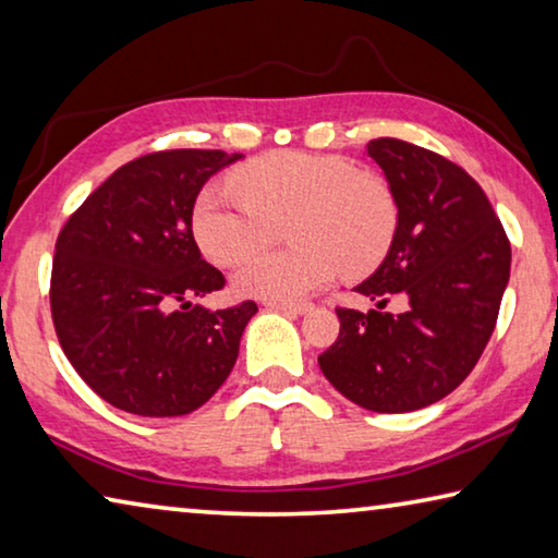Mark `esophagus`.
<instances>
[{
  "instance_id": "esophagus-1",
  "label": "esophagus",
  "mask_w": 558,
  "mask_h": 558,
  "mask_svg": "<svg viewBox=\"0 0 558 558\" xmlns=\"http://www.w3.org/2000/svg\"><path fill=\"white\" fill-rule=\"evenodd\" d=\"M265 307H270V311H280V313H295V315H303L311 311V303H290V300H268Z\"/></svg>"
}]
</instances>
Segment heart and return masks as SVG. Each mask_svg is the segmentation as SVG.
<instances>
[{"label":"heart","instance_id":"b5f03b06","mask_svg":"<svg viewBox=\"0 0 558 558\" xmlns=\"http://www.w3.org/2000/svg\"><path fill=\"white\" fill-rule=\"evenodd\" d=\"M231 185L238 196L206 189L193 206V235L206 258L238 263L286 215L287 234L296 241L247 256L233 276L241 295L295 300L340 268L350 276L375 268L400 218L390 183L342 156L270 151L235 168Z\"/></svg>","mask_w":558,"mask_h":558}]
</instances>
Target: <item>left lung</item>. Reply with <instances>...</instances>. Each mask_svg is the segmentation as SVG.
<instances>
[{"label":"left lung","instance_id":"1","mask_svg":"<svg viewBox=\"0 0 558 558\" xmlns=\"http://www.w3.org/2000/svg\"><path fill=\"white\" fill-rule=\"evenodd\" d=\"M400 218L390 253L360 295L377 311L338 307L340 335L317 362L335 390L373 412L439 402L472 373L497 325L511 245L489 198L462 166L400 138H375ZM408 298L400 316L381 307Z\"/></svg>","mask_w":558,"mask_h":558}]
</instances>
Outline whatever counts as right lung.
Returning a JSON list of instances; mask_svg holds the SVG:
<instances>
[{
  "label": "right lung",
  "instance_id": "obj_1",
  "mask_svg": "<svg viewBox=\"0 0 558 558\" xmlns=\"http://www.w3.org/2000/svg\"><path fill=\"white\" fill-rule=\"evenodd\" d=\"M241 154L173 148L113 171L61 228L51 263V320L92 390L141 417L198 410L231 375L253 300L191 305L223 272L193 241V203Z\"/></svg>",
  "mask_w": 558,
  "mask_h": 558
}]
</instances>
